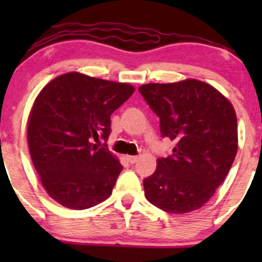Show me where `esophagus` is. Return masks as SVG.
<instances>
[{
  "mask_svg": "<svg viewBox=\"0 0 262 262\" xmlns=\"http://www.w3.org/2000/svg\"><path fill=\"white\" fill-rule=\"evenodd\" d=\"M126 160H128L129 163L133 165V163H136L137 161H138V157H137V156H126Z\"/></svg>",
  "mask_w": 262,
  "mask_h": 262,
  "instance_id": "1",
  "label": "esophagus"
}]
</instances>
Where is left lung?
<instances>
[{
    "label": "left lung",
    "instance_id": "8db88e82",
    "mask_svg": "<svg viewBox=\"0 0 262 262\" xmlns=\"http://www.w3.org/2000/svg\"><path fill=\"white\" fill-rule=\"evenodd\" d=\"M139 92L160 118L162 137L176 143L143 180L144 195L167 213L202 208L224 181L238 148L237 116L231 102L199 80L147 83Z\"/></svg>",
    "mask_w": 262,
    "mask_h": 262
}]
</instances>
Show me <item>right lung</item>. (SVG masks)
I'll list each match as a JSON object with an SVG mask.
<instances>
[{
	"label": "right lung",
	"instance_id": "right-lung-1",
	"mask_svg": "<svg viewBox=\"0 0 262 262\" xmlns=\"http://www.w3.org/2000/svg\"><path fill=\"white\" fill-rule=\"evenodd\" d=\"M128 83L78 72L58 76L40 91L28 120L34 167L52 199L70 209L95 207L112 195L123 170L104 144L110 115L133 95Z\"/></svg>",
	"mask_w": 262,
	"mask_h": 262
}]
</instances>
